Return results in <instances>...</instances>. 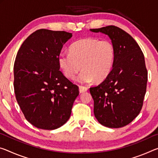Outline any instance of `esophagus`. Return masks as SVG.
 Here are the masks:
<instances>
[{"label": "esophagus", "mask_w": 158, "mask_h": 158, "mask_svg": "<svg viewBox=\"0 0 158 158\" xmlns=\"http://www.w3.org/2000/svg\"><path fill=\"white\" fill-rule=\"evenodd\" d=\"M87 90H88V88L86 86H79V92L80 93H84L86 92Z\"/></svg>", "instance_id": "34e87169"}]
</instances>
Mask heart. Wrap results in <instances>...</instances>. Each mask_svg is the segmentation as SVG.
<instances>
[{
  "instance_id": "1",
  "label": "heart",
  "mask_w": 158,
  "mask_h": 158,
  "mask_svg": "<svg viewBox=\"0 0 158 158\" xmlns=\"http://www.w3.org/2000/svg\"><path fill=\"white\" fill-rule=\"evenodd\" d=\"M114 48L107 40L85 38L78 40L69 47V52H61L58 56L60 67L64 75L73 79L77 77L80 83H90L96 79L101 81L110 73L114 60Z\"/></svg>"
}]
</instances>
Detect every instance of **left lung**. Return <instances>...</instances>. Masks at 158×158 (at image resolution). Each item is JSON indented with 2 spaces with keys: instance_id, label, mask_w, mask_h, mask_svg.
Segmentation results:
<instances>
[{
  "instance_id": "8db88e82",
  "label": "left lung",
  "mask_w": 158,
  "mask_h": 158,
  "mask_svg": "<svg viewBox=\"0 0 158 158\" xmlns=\"http://www.w3.org/2000/svg\"><path fill=\"white\" fill-rule=\"evenodd\" d=\"M90 30L107 35L115 53L110 73L102 83L90 88L94 115L103 126L120 128L133 121L142 109L148 81L143 53L133 37L119 27Z\"/></svg>"
}]
</instances>
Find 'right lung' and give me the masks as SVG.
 I'll return each mask as SVG.
<instances>
[{
    "instance_id": "1",
    "label": "right lung",
    "mask_w": 158,
    "mask_h": 158,
    "mask_svg": "<svg viewBox=\"0 0 158 158\" xmlns=\"http://www.w3.org/2000/svg\"><path fill=\"white\" fill-rule=\"evenodd\" d=\"M72 33L36 30L27 37L14 63V89L25 118L39 129L53 130L66 123L79 87L60 70L58 56Z\"/></svg>"
}]
</instances>
